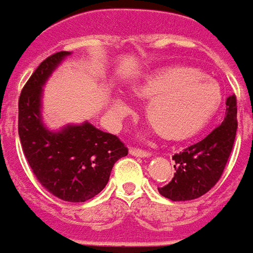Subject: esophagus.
Segmentation results:
<instances>
[{
    "label": "esophagus",
    "instance_id": "obj_1",
    "mask_svg": "<svg viewBox=\"0 0 253 253\" xmlns=\"http://www.w3.org/2000/svg\"><path fill=\"white\" fill-rule=\"evenodd\" d=\"M130 155L137 157H148L151 156V152L139 149V148H135V146H131V148H130Z\"/></svg>",
    "mask_w": 253,
    "mask_h": 253
}]
</instances>
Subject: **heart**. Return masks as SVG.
<instances>
[{"label": "heart", "instance_id": "heart-1", "mask_svg": "<svg viewBox=\"0 0 253 253\" xmlns=\"http://www.w3.org/2000/svg\"><path fill=\"white\" fill-rule=\"evenodd\" d=\"M135 96L149 100L145 115L156 132L167 139L193 135L210 122L222 101L218 82L190 67H169L153 72L135 86ZM118 118L130 108L121 98L114 101Z\"/></svg>", "mask_w": 253, "mask_h": 253}]
</instances>
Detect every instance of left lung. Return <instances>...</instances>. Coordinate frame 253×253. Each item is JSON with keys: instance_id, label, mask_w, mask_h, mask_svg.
Masks as SVG:
<instances>
[{"instance_id": "1", "label": "left lung", "mask_w": 253, "mask_h": 253, "mask_svg": "<svg viewBox=\"0 0 253 253\" xmlns=\"http://www.w3.org/2000/svg\"><path fill=\"white\" fill-rule=\"evenodd\" d=\"M237 98H226L223 122L199 142L172 156L174 178L159 189V193L172 201L199 199L216 185L233 151L237 132Z\"/></svg>"}]
</instances>
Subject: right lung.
<instances>
[{
    "instance_id": "1",
    "label": "right lung",
    "mask_w": 253,
    "mask_h": 253,
    "mask_svg": "<svg viewBox=\"0 0 253 253\" xmlns=\"http://www.w3.org/2000/svg\"><path fill=\"white\" fill-rule=\"evenodd\" d=\"M57 52L45 59L24 84L19 98L17 130L23 153L40 183L49 193L70 203H84L108 183L114 164L128 149L114 134L89 122L49 131L41 118L42 86L68 56Z\"/></svg>"
}]
</instances>
